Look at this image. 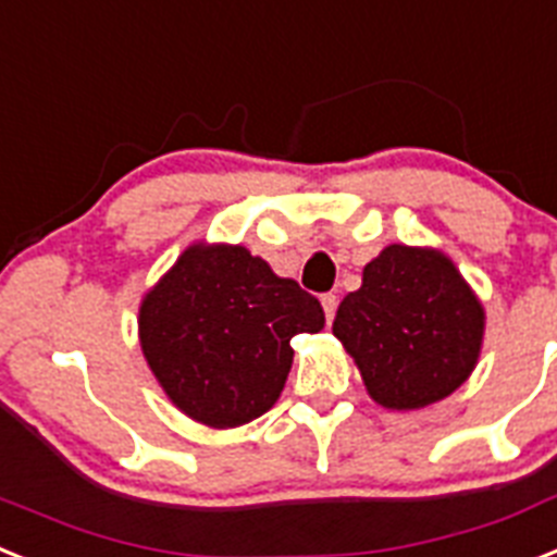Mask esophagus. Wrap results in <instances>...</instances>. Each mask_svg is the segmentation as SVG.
Segmentation results:
<instances>
[{
    "instance_id": "esophagus-1",
    "label": "esophagus",
    "mask_w": 557,
    "mask_h": 557,
    "mask_svg": "<svg viewBox=\"0 0 557 557\" xmlns=\"http://www.w3.org/2000/svg\"><path fill=\"white\" fill-rule=\"evenodd\" d=\"M321 304H324L326 324H332V318H335V310H337V296L335 293H324V296H321Z\"/></svg>"
}]
</instances>
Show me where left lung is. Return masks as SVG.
<instances>
[{
    "label": "left lung",
    "instance_id": "1",
    "mask_svg": "<svg viewBox=\"0 0 557 557\" xmlns=\"http://www.w3.org/2000/svg\"><path fill=\"white\" fill-rule=\"evenodd\" d=\"M332 332L358 363L374 400L425 408L462 386L476 366L484 310L454 261L388 245L341 301Z\"/></svg>",
    "mask_w": 557,
    "mask_h": 557
}]
</instances>
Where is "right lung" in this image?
Returning a JSON list of instances; mask_svg holds the SVG:
<instances>
[{"label":"right lung","instance_id":"add662e5","mask_svg":"<svg viewBox=\"0 0 557 557\" xmlns=\"http://www.w3.org/2000/svg\"><path fill=\"white\" fill-rule=\"evenodd\" d=\"M324 330V307L245 247H188L140 307V346L185 414L211 428L256 420L278 400L289 341Z\"/></svg>","mask_w":557,"mask_h":557}]
</instances>
